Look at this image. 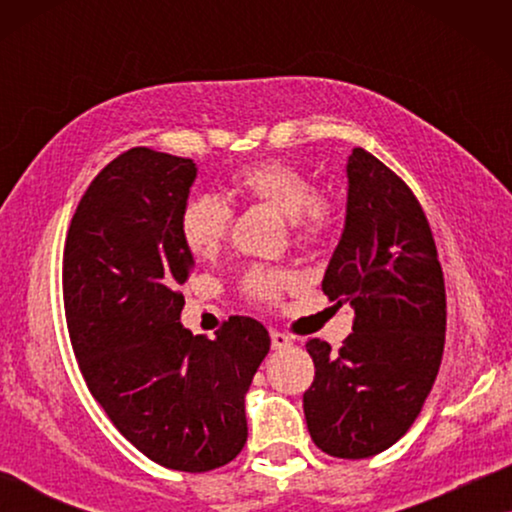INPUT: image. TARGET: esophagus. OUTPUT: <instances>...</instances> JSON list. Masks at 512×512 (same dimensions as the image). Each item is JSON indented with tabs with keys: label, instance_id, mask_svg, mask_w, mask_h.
<instances>
[{
	"label": "esophagus",
	"instance_id": "34e87169",
	"mask_svg": "<svg viewBox=\"0 0 512 512\" xmlns=\"http://www.w3.org/2000/svg\"><path fill=\"white\" fill-rule=\"evenodd\" d=\"M270 340H272V349H286V347L293 345L291 335H286L282 331H272L270 333Z\"/></svg>",
	"mask_w": 512,
	"mask_h": 512
}]
</instances>
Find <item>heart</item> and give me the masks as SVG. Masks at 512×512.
Listing matches in <instances>:
<instances>
[{"label":"heart","instance_id":"heart-1","mask_svg":"<svg viewBox=\"0 0 512 512\" xmlns=\"http://www.w3.org/2000/svg\"><path fill=\"white\" fill-rule=\"evenodd\" d=\"M233 193L251 205L268 207L289 221V228L300 247L321 242L331 228L333 212L326 198L314 193V181L300 167L284 160H261L237 170L230 179ZM233 207L216 193H200L184 205L179 233L193 256H212L226 240ZM289 282L282 270L251 268L242 277V291L256 303H275Z\"/></svg>","mask_w":512,"mask_h":512}]
</instances>
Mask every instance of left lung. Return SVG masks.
Returning a JSON list of instances; mask_svg holds the SVG:
<instances>
[{"label": "left lung", "instance_id": "obj_1", "mask_svg": "<svg viewBox=\"0 0 512 512\" xmlns=\"http://www.w3.org/2000/svg\"><path fill=\"white\" fill-rule=\"evenodd\" d=\"M345 230L321 289L354 326L338 352L307 340L303 396L321 452L366 459L405 436L436 382L445 347V279L429 221L408 184L373 153L347 160Z\"/></svg>", "mask_w": 512, "mask_h": 512}]
</instances>
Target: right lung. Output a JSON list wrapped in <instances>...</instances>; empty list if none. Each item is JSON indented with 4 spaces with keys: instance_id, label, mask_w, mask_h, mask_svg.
Instances as JSON below:
<instances>
[{
    "instance_id": "1",
    "label": "right lung",
    "mask_w": 512,
    "mask_h": 512,
    "mask_svg": "<svg viewBox=\"0 0 512 512\" xmlns=\"http://www.w3.org/2000/svg\"><path fill=\"white\" fill-rule=\"evenodd\" d=\"M195 174L191 158L121 153L83 193L62 254L69 340L90 394L139 452L184 473L242 452L244 396L270 352L251 317L223 321L214 340L179 324L193 270L179 219Z\"/></svg>"
}]
</instances>
